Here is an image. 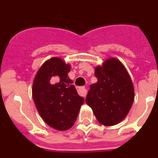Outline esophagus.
I'll use <instances>...</instances> for the list:
<instances>
[{
  "mask_svg": "<svg viewBox=\"0 0 158 158\" xmlns=\"http://www.w3.org/2000/svg\"><path fill=\"white\" fill-rule=\"evenodd\" d=\"M78 91V94L80 95V96H83V97H85L86 95H87V89L85 86H81V87H79L77 89Z\"/></svg>",
  "mask_w": 158,
  "mask_h": 158,
  "instance_id": "1",
  "label": "esophagus"
}]
</instances>
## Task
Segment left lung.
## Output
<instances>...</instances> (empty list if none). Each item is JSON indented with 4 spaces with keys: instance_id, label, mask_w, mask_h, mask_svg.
<instances>
[{
    "instance_id": "left-lung-1",
    "label": "left lung",
    "mask_w": 158,
    "mask_h": 158,
    "mask_svg": "<svg viewBox=\"0 0 158 158\" xmlns=\"http://www.w3.org/2000/svg\"><path fill=\"white\" fill-rule=\"evenodd\" d=\"M95 77L97 82L90 85L86 104L93 109L100 123L116 125L124 119L133 104L132 81L124 65L114 58L96 67Z\"/></svg>"
}]
</instances>
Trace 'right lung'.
Returning <instances> with one entry per match:
<instances>
[{"label": "right lung", "instance_id": "obj_1", "mask_svg": "<svg viewBox=\"0 0 158 158\" xmlns=\"http://www.w3.org/2000/svg\"><path fill=\"white\" fill-rule=\"evenodd\" d=\"M70 65L59 58L47 60L37 72L32 96L38 111L49 126L58 131L72 127L84 98L68 77Z\"/></svg>", "mask_w": 158, "mask_h": 158}]
</instances>
